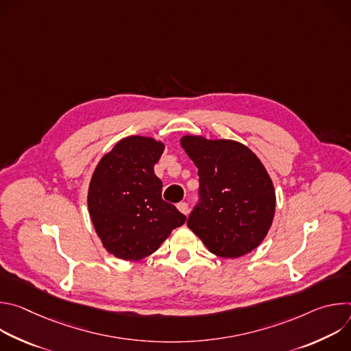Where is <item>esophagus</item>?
Returning a JSON list of instances; mask_svg holds the SVG:
<instances>
[{
    "instance_id": "obj_1",
    "label": "esophagus",
    "mask_w": 351,
    "mask_h": 351,
    "mask_svg": "<svg viewBox=\"0 0 351 351\" xmlns=\"http://www.w3.org/2000/svg\"><path fill=\"white\" fill-rule=\"evenodd\" d=\"M178 210H179L182 214L187 215V214H189V204H187V203H179V204H178Z\"/></svg>"
}]
</instances>
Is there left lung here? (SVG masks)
<instances>
[{
	"mask_svg": "<svg viewBox=\"0 0 351 351\" xmlns=\"http://www.w3.org/2000/svg\"><path fill=\"white\" fill-rule=\"evenodd\" d=\"M180 144L198 168L199 183L187 226L218 257L250 253L267 236L275 214V190L264 165L233 140L184 136Z\"/></svg>",
	"mask_w": 351,
	"mask_h": 351,
	"instance_id": "obj_1",
	"label": "left lung"
}]
</instances>
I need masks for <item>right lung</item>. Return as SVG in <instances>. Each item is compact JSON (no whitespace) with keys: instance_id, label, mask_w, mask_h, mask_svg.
<instances>
[{"instance_id":"obj_1","label":"right lung","mask_w":351,"mask_h":351,"mask_svg":"<svg viewBox=\"0 0 351 351\" xmlns=\"http://www.w3.org/2000/svg\"><path fill=\"white\" fill-rule=\"evenodd\" d=\"M162 153V143L130 136L106 154L93 173L90 217L104 247L117 258L137 261L153 254L186 221L162 199V182L154 173Z\"/></svg>"}]
</instances>
